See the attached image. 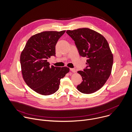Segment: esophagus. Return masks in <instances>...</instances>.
<instances>
[{"label": "esophagus", "mask_w": 132, "mask_h": 132, "mask_svg": "<svg viewBox=\"0 0 132 132\" xmlns=\"http://www.w3.org/2000/svg\"><path fill=\"white\" fill-rule=\"evenodd\" d=\"M70 71H71L73 73H75V72H76V70H75V69L70 68Z\"/></svg>", "instance_id": "34e87169"}]
</instances>
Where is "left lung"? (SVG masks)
<instances>
[{
	"label": "left lung",
	"instance_id": "left-lung-1",
	"mask_svg": "<svg viewBox=\"0 0 132 132\" xmlns=\"http://www.w3.org/2000/svg\"><path fill=\"white\" fill-rule=\"evenodd\" d=\"M66 33L75 42L80 55L87 58L86 68L77 71L83 81L77 89L83 94H92L104 85L111 74L113 57L109 44L102 35L88 28Z\"/></svg>",
	"mask_w": 132,
	"mask_h": 132
}]
</instances>
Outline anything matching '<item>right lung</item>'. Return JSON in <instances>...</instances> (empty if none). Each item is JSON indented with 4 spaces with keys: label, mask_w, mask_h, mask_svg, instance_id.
Instances as JSON below:
<instances>
[{
    "label": "right lung",
    "mask_w": 132,
    "mask_h": 132,
    "mask_svg": "<svg viewBox=\"0 0 132 132\" xmlns=\"http://www.w3.org/2000/svg\"><path fill=\"white\" fill-rule=\"evenodd\" d=\"M65 31H45L31 36L20 56L23 78L28 86L43 95H50L59 88L61 78L70 69L50 66L47 59L56 56V45Z\"/></svg>",
    "instance_id": "obj_1"
}]
</instances>
